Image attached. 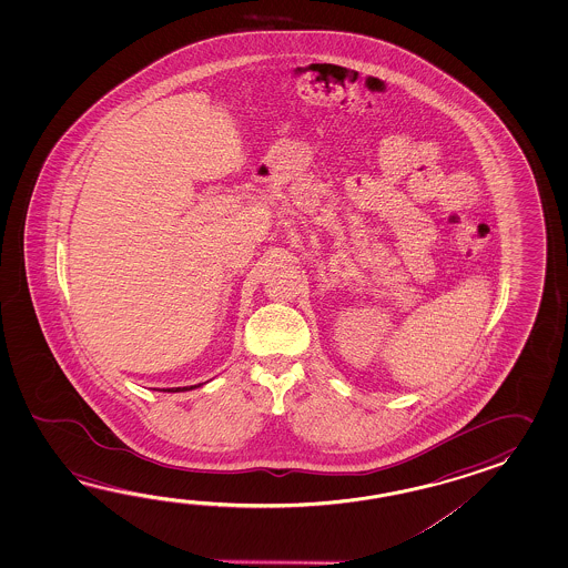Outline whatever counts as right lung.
<instances>
[{
  "label": "right lung",
  "instance_id": "1",
  "mask_svg": "<svg viewBox=\"0 0 568 568\" xmlns=\"http://www.w3.org/2000/svg\"><path fill=\"white\" fill-rule=\"evenodd\" d=\"M201 386V384H199ZM199 386H191V387H169V389H164V392H184V389H193V387Z\"/></svg>",
  "mask_w": 568,
  "mask_h": 568
}]
</instances>
